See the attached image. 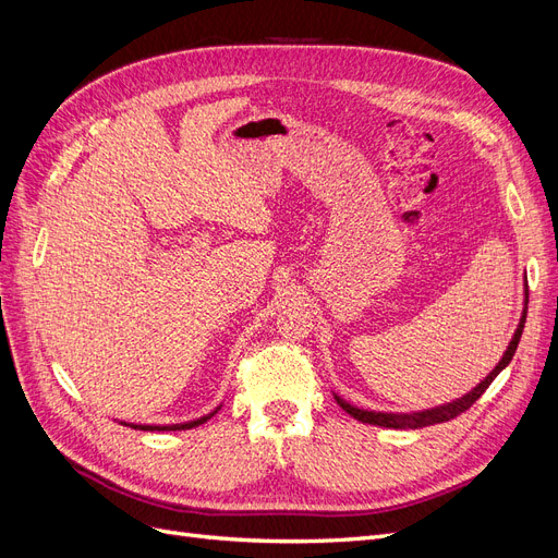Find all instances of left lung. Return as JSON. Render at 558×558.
I'll return each mask as SVG.
<instances>
[{"instance_id":"1","label":"left lung","mask_w":558,"mask_h":558,"mask_svg":"<svg viewBox=\"0 0 558 558\" xmlns=\"http://www.w3.org/2000/svg\"><path fill=\"white\" fill-rule=\"evenodd\" d=\"M526 308H529V284L524 287V311H521V317H519V325L514 329V336L508 343V350L502 352L500 362L494 366V371L484 377V380H480L477 387H473L469 393H463L461 399H454L449 403H442V405H436V408H426V410H417V412H380V410H366V408H356L352 403H348L343 397H338V393H333V399L338 401V405L343 408L348 415H352L354 420L364 422V424H373V426H385V428H422V426H430V424H440V422H449L454 420L457 415H461V412L469 410L484 391H487V387L494 383V377L506 368L512 356H514V350L519 345V338H521V331H524V322H526Z\"/></svg>"}]
</instances>
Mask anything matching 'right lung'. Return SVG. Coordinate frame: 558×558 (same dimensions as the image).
Masks as SVG:
<instances>
[{
  "label": "right lung",
  "mask_w": 558,
  "mask_h": 558,
  "mask_svg": "<svg viewBox=\"0 0 558 558\" xmlns=\"http://www.w3.org/2000/svg\"><path fill=\"white\" fill-rule=\"evenodd\" d=\"M222 408V403L215 408V410H210L208 415H204V417H196V420H190V422H181V424H132V422H120V424H124V426H132V428H138V430H185V428H194V426H202L204 422H208L215 412H218Z\"/></svg>",
  "instance_id": "right-lung-1"
}]
</instances>
